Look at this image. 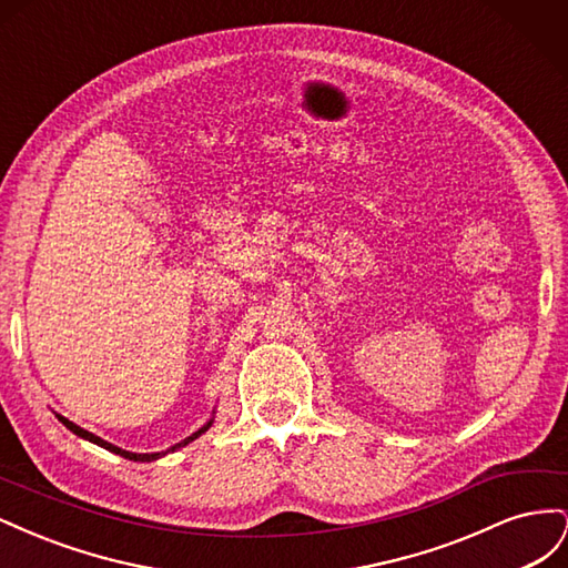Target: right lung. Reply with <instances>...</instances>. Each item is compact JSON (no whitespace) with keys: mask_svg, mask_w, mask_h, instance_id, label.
I'll return each instance as SVG.
<instances>
[{"mask_svg":"<svg viewBox=\"0 0 568 568\" xmlns=\"http://www.w3.org/2000/svg\"><path fill=\"white\" fill-rule=\"evenodd\" d=\"M59 417V422L65 426V428H71V432L75 434V436H80V438H84V440H90V443H94V445H99V448H104V450H109V453H115V455H120V457H125V459H132V462H153V459H159V457H163V455H168V453H175L178 448H184V445H189L192 440H196L201 434H205L211 428V424H213V419L211 422H205L196 434H192L189 438H184L182 443H178V445H173V448L170 450H165V453H130V450H123V448H118V445H113V443H109V440H104V438H99V436H94V434H90V432H84V428H80L78 424H73L71 419H65V417H61V415H57Z\"/></svg>","mask_w":568,"mask_h":568,"instance_id":"right-lung-1","label":"right lung"}]
</instances>
